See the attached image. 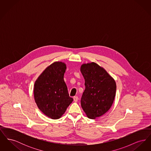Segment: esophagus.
Returning a JSON list of instances; mask_svg holds the SVG:
<instances>
[{
  "label": "esophagus",
  "instance_id": "1",
  "mask_svg": "<svg viewBox=\"0 0 151 151\" xmlns=\"http://www.w3.org/2000/svg\"><path fill=\"white\" fill-rule=\"evenodd\" d=\"M73 101H74L75 102H77V101H78V96H74V97H73Z\"/></svg>",
  "mask_w": 151,
  "mask_h": 151
}]
</instances>
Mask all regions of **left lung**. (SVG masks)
<instances>
[{"label":"left lung","instance_id":"obj_1","mask_svg":"<svg viewBox=\"0 0 151 151\" xmlns=\"http://www.w3.org/2000/svg\"><path fill=\"white\" fill-rule=\"evenodd\" d=\"M80 71L86 86L81 105L88 118L95 119L111 108L115 96V81L103 68L93 62L82 65Z\"/></svg>","mask_w":151,"mask_h":151}]
</instances>
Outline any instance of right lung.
<instances>
[{
  "label": "right lung",
  "instance_id": "right-lung-1",
  "mask_svg": "<svg viewBox=\"0 0 151 151\" xmlns=\"http://www.w3.org/2000/svg\"><path fill=\"white\" fill-rule=\"evenodd\" d=\"M65 69L64 63L55 62L45 69L35 84L37 105L51 119L59 118L73 101L64 81Z\"/></svg>",
  "mask_w": 151,
  "mask_h": 151
}]
</instances>
